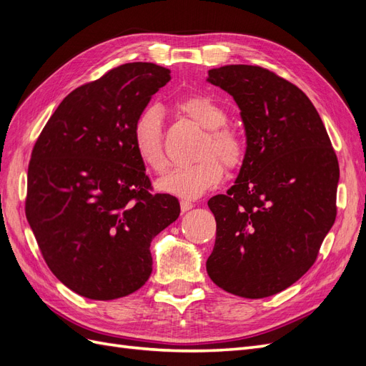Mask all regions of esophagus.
Returning a JSON list of instances; mask_svg holds the SVG:
<instances>
[{
	"label": "esophagus",
	"mask_w": 366,
	"mask_h": 366,
	"mask_svg": "<svg viewBox=\"0 0 366 366\" xmlns=\"http://www.w3.org/2000/svg\"><path fill=\"white\" fill-rule=\"evenodd\" d=\"M180 207H182V212H187V210H191L194 207V204L187 200H182Z\"/></svg>",
	"instance_id": "1"
}]
</instances>
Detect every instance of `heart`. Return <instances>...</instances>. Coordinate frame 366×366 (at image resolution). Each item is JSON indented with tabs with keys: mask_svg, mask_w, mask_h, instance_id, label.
Wrapping results in <instances>:
<instances>
[{
	"mask_svg": "<svg viewBox=\"0 0 366 366\" xmlns=\"http://www.w3.org/2000/svg\"><path fill=\"white\" fill-rule=\"evenodd\" d=\"M179 108L207 129L202 148L204 157L192 164L175 166L157 182V189L180 198H197L212 189L223 179L224 168L217 158L219 157L227 166H235L242 157L244 147L234 131L224 128L227 122L226 109L215 99L206 94H192L182 99ZM132 142L143 164L156 172L164 169L162 109L159 107L151 105L139 113L132 127ZM214 153L219 157H214Z\"/></svg>",
	"mask_w": 366,
	"mask_h": 366,
	"instance_id": "b5f03b06",
	"label": "heart"
}]
</instances>
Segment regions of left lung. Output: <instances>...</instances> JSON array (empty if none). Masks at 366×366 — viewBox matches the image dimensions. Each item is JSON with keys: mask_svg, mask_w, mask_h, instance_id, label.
Returning a JSON list of instances; mask_svg holds the SVG:
<instances>
[{"mask_svg": "<svg viewBox=\"0 0 366 366\" xmlns=\"http://www.w3.org/2000/svg\"><path fill=\"white\" fill-rule=\"evenodd\" d=\"M209 84L239 108L246 152L235 184L207 202L217 238L206 261L219 289L258 299L312 267L336 219L339 163L302 90L254 65H224Z\"/></svg>", "mask_w": 366, "mask_h": 366, "instance_id": "8db88e82", "label": "left lung"}]
</instances>
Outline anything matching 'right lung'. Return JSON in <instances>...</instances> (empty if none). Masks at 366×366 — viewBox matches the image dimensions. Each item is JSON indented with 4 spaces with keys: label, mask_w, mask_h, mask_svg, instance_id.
<instances>
[{
    "label": "right lung",
    "mask_w": 366,
    "mask_h": 366,
    "mask_svg": "<svg viewBox=\"0 0 366 366\" xmlns=\"http://www.w3.org/2000/svg\"><path fill=\"white\" fill-rule=\"evenodd\" d=\"M171 70L132 62L71 92L31 152L26 217L53 274L96 301L131 295L152 272L151 241L180 215L149 192L132 127Z\"/></svg>",
    "instance_id": "obj_1"
}]
</instances>
